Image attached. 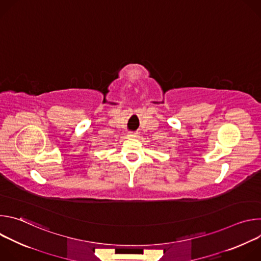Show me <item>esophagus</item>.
I'll return each instance as SVG.
<instances>
[{
	"label": "esophagus",
	"instance_id": "esophagus-1",
	"mask_svg": "<svg viewBox=\"0 0 261 261\" xmlns=\"http://www.w3.org/2000/svg\"><path fill=\"white\" fill-rule=\"evenodd\" d=\"M128 136H129L130 138H137L139 135H138V133H136V132H129Z\"/></svg>",
	"mask_w": 261,
	"mask_h": 261
}]
</instances>
